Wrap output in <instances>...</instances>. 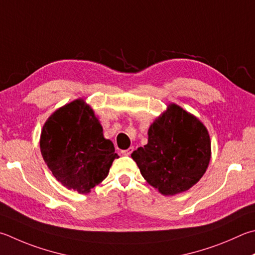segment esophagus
I'll return each mask as SVG.
<instances>
[{
    "label": "esophagus",
    "mask_w": 255,
    "mask_h": 255,
    "mask_svg": "<svg viewBox=\"0 0 255 255\" xmlns=\"http://www.w3.org/2000/svg\"><path fill=\"white\" fill-rule=\"evenodd\" d=\"M132 150H133V147H130V148H128V149H126V150H122V154L124 156H129L132 152Z\"/></svg>",
    "instance_id": "obj_1"
}]
</instances>
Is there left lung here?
<instances>
[{
  "mask_svg": "<svg viewBox=\"0 0 255 255\" xmlns=\"http://www.w3.org/2000/svg\"><path fill=\"white\" fill-rule=\"evenodd\" d=\"M142 177L163 195L191 188L211 159L207 129L193 115L172 104L148 130V143L131 154Z\"/></svg>",
  "mask_w": 255,
  "mask_h": 255,
  "instance_id": "8db88e82",
  "label": "left lung"
}]
</instances>
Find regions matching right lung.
Wrapping results in <instances>:
<instances>
[{"label":"right lung","instance_id":"add662e5","mask_svg":"<svg viewBox=\"0 0 255 255\" xmlns=\"http://www.w3.org/2000/svg\"><path fill=\"white\" fill-rule=\"evenodd\" d=\"M40 148L54 177L80 194L103 182L118 158L114 143L104 138L99 120L81 99L50 116L41 132Z\"/></svg>","mask_w":255,"mask_h":255}]
</instances>
